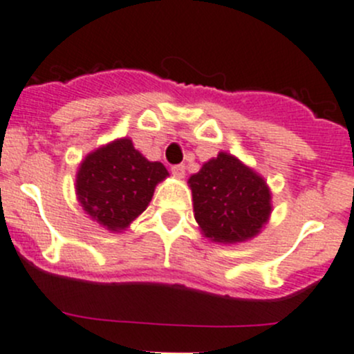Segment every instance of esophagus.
Masks as SVG:
<instances>
[{
  "label": "esophagus",
  "instance_id": "esophagus-1",
  "mask_svg": "<svg viewBox=\"0 0 354 354\" xmlns=\"http://www.w3.org/2000/svg\"><path fill=\"white\" fill-rule=\"evenodd\" d=\"M171 173H173L176 178H183L185 176V166L183 165L171 166Z\"/></svg>",
  "mask_w": 354,
  "mask_h": 354
}]
</instances>
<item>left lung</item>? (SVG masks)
<instances>
[{
  "mask_svg": "<svg viewBox=\"0 0 354 354\" xmlns=\"http://www.w3.org/2000/svg\"><path fill=\"white\" fill-rule=\"evenodd\" d=\"M188 183L196 222L215 243L251 239L271 214L265 180L227 152L205 162Z\"/></svg>",
  "mask_w": 354,
  "mask_h": 354,
  "instance_id": "8db88e82",
  "label": "left lung"
}]
</instances>
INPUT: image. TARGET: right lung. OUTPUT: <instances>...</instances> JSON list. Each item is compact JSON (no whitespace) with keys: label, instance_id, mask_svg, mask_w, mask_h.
Returning <instances> with one entry per match:
<instances>
[{"label":"right lung","instance_id":"right-lung-1","mask_svg":"<svg viewBox=\"0 0 354 354\" xmlns=\"http://www.w3.org/2000/svg\"><path fill=\"white\" fill-rule=\"evenodd\" d=\"M166 176L161 162L147 161L130 139H118L81 162L77 200L98 224L122 230L146 210L156 185Z\"/></svg>","mask_w":354,"mask_h":354}]
</instances>
